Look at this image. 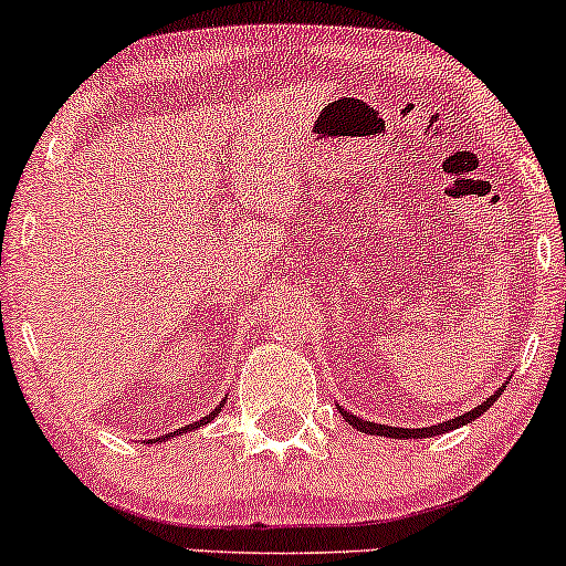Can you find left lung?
<instances>
[{
	"mask_svg": "<svg viewBox=\"0 0 566 566\" xmlns=\"http://www.w3.org/2000/svg\"><path fill=\"white\" fill-rule=\"evenodd\" d=\"M509 380H511V378H509ZM509 380H503V386H500L497 391L490 396V399L482 401V405L473 407L471 412H463V415H458V418L444 420V423L426 426V428H399V426H380V423H369V420H361V418H356V415H350L348 409H343L340 405H337V409H340L343 420H346V423H348L350 428H356V431H361V433H373V437H386V439H428V437H439V433L454 431V428H460V426H469L471 420L482 418V415L486 412V409H490L492 405H495L497 396L505 391V386H509Z\"/></svg>",
	"mask_w": 566,
	"mask_h": 566,
	"instance_id": "1",
	"label": "left lung"
}]
</instances>
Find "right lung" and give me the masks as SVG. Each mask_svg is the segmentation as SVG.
<instances>
[{"instance_id":"obj_1","label":"right lung","mask_w":566,"mask_h":566,"mask_svg":"<svg viewBox=\"0 0 566 566\" xmlns=\"http://www.w3.org/2000/svg\"><path fill=\"white\" fill-rule=\"evenodd\" d=\"M223 401H226V399H223ZM218 412H220V405H218L216 409H212L210 415H205V418L197 420V423H191V426H186V428H178V431H172V433H165V437H161V439H148V441H151V444H157V441H165V439H170V437H184V433H188V431H197V428L212 423V420L218 418Z\"/></svg>"}]
</instances>
